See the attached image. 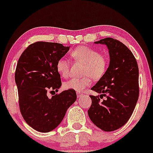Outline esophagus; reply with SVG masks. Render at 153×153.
I'll return each instance as SVG.
<instances>
[{
    "mask_svg": "<svg viewBox=\"0 0 153 153\" xmlns=\"http://www.w3.org/2000/svg\"><path fill=\"white\" fill-rule=\"evenodd\" d=\"M82 95H83V94L81 93V92H76V96H77V97H78V98H79V97H81Z\"/></svg>",
    "mask_w": 153,
    "mask_h": 153,
    "instance_id": "esophagus-1",
    "label": "esophagus"
}]
</instances>
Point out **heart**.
Here are the masks:
<instances>
[{"label": "heart", "instance_id": "b5f03b06", "mask_svg": "<svg viewBox=\"0 0 153 153\" xmlns=\"http://www.w3.org/2000/svg\"><path fill=\"white\" fill-rule=\"evenodd\" d=\"M71 57L77 61L84 63L82 77H74L64 83L67 90L82 92L94 80H99L107 71L108 61L105 56L100 54L97 51L87 46H80L71 53ZM56 70L61 76L66 77L69 73V61L65 58H61L56 63Z\"/></svg>", "mask_w": 153, "mask_h": 153}]
</instances>
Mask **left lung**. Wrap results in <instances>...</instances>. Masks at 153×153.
<instances>
[{
    "instance_id": "1",
    "label": "left lung",
    "mask_w": 153,
    "mask_h": 153,
    "mask_svg": "<svg viewBox=\"0 0 153 153\" xmlns=\"http://www.w3.org/2000/svg\"><path fill=\"white\" fill-rule=\"evenodd\" d=\"M105 45L110 56L109 66L104 76L91 88L100 97L90 95L88 110L90 120L105 131L123 126L131 117L139 97V68L129 49L111 37L95 42ZM103 97L106 98L101 100Z\"/></svg>"
}]
</instances>
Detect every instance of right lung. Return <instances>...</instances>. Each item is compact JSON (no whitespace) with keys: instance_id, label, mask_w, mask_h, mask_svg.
I'll return each mask as SVG.
<instances>
[{"instance_id":"right-lung-1","label":"right lung","mask_w":153,"mask_h":153,"mask_svg":"<svg viewBox=\"0 0 153 153\" xmlns=\"http://www.w3.org/2000/svg\"><path fill=\"white\" fill-rule=\"evenodd\" d=\"M69 48L56 42H37L29 45L17 63L15 82L20 111L26 123L39 132L57 127L76 100V92L72 90L48 96V92L61 87L56 63Z\"/></svg>"}]
</instances>
